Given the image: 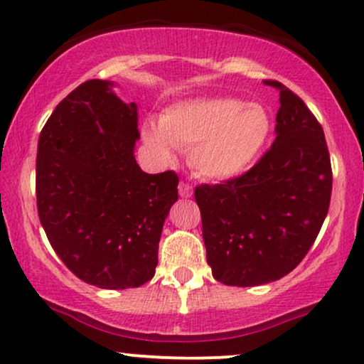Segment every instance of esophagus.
<instances>
[{
  "mask_svg": "<svg viewBox=\"0 0 364 364\" xmlns=\"http://www.w3.org/2000/svg\"><path fill=\"white\" fill-rule=\"evenodd\" d=\"M178 190H179V196H183V198H190V196L193 195V188H191L190 183H186V181L179 183Z\"/></svg>",
  "mask_w": 364,
  "mask_h": 364,
  "instance_id": "1",
  "label": "esophagus"
}]
</instances>
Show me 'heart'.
<instances>
[{"mask_svg": "<svg viewBox=\"0 0 364 364\" xmlns=\"http://www.w3.org/2000/svg\"><path fill=\"white\" fill-rule=\"evenodd\" d=\"M272 133V116L258 102L235 97H202L176 102L145 128V140L162 159L190 149L200 176L228 179L257 161Z\"/></svg>", "mask_w": 364, "mask_h": 364, "instance_id": "1", "label": "heart"}]
</instances>
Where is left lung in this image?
Listing matches in <instances>:
<instances>
[{
    "label": "left lung",
    "instance_id": "1",
    "mask_svg": "<svg viewBox=\"0 0 364 364\" xmlns=\"http://www.w3.org/2000/svg\"><path fill=\"white\" fill-rule=\"evenodd\" d=\"M272 147L241 176L195 188L207 263L225 286H260L299 265L315 243L332 195L323 128L301 97L277 80Z\"/></svg>",
    "mask_w": 364,
    "mask_h": 364
}]
</instances>
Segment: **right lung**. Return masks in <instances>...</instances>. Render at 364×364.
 I'll list each match as a JSON object with an SVG mask.
<instances>
[{
    "label": "right lung",
    "mask_w": 364,
    "mask_h": 364,
    "mask_svg": "<svg viewBox=\"0 0 364 364\" xmlns=\"http://www.w3.org/2000/svg\"><path fill=\"white\" fill-rule=\"evenodd\" d=\"M107 80H87L46 121L36 161L37 212L63 263L83 282L128 289L156 274L159 240L178 200L174 171L147 174L133 149L139 107Z\"/></svg>",
    "instance_id": "add662e5"
}]
</instances>
